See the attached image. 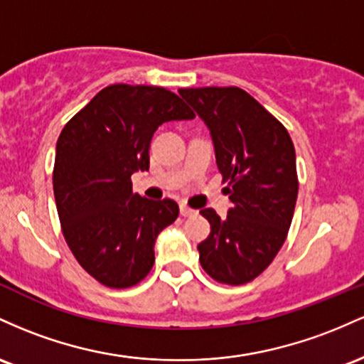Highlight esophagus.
<instances>
[{"label":"esophagus","instance_id":"esophagus-1","mask_svg":"<svg viewBox=\"0 0 364 364\" xmlns=\"http://www.w3.org/2000/svg\"><path fill=\"white\" fill-rule=\"evenodd\" d=\"M181 215L182 216H193V215H196V210L189 208L187 204H181Z\"/></svg>","mask_w":364,"mask_h":364}]
</instances>
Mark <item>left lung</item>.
<instances>
[{
	"label": "left lung",
	"instance_id": "obj_1",
	"mask_svg": "<svg viewBox=\"0 0 364 364\" xmlns=\"http://www.w3.org/2000/svg\"><path fill=\"white\" fill-rule=\"evenodd\" d=\"M210 129L232 208L201 215L211 232L198 246L203 270L220 284L255 280L284 246L296 208V149L287 129L240 87L178 89Z\"/></svg>",
	"mask_w": 364,
	"mask_h": 364
}]
</instances>
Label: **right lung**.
I'll use <instances>...</instances> for the list:
<instances>
[{
    "mask_svg": "<svg viewBox=\"0 0 364 364\" xmlns=\"http://www.w3.org/2000/svg\"><path fill=\"white\" fill-rule=\"evenodd\" d=\"M194 117L168 89L113 84L61 130L53 170L61 230L80 267L106 287H132L153 268L156 237L177 220L178 204L134 194L130 175L149 170L161 124Z\"/></svg>",
    "mask_w": 364,
    "mask_h": 364,
    "instance_id": "1",
    "label": "right lung"
}]
</instances>
